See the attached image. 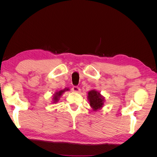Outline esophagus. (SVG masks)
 I'll return each mask as SVG.
<instances>
[{"label": "esophagus", "instance_id": "esophagus-1", "mask_svg": "<svg viewBox=\"0 0 157 157\" xmlns=\"http://www.w3.org/2000/svg\"><path fill=\"white\" fill-rule=\"evenodd\" d=\"M72 90L73 92H80V88L79 87H78V86H73V88H72Z\"/></svg>", "mask_w": 157, "mask_h": 157}]
</instances>
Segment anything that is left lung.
Segmentation results:
<instances>
[{"label": "left lung", "mask_w": 157, "mask_h": 157, "mask_svg": "<svg viewBox=\"0 0 157 157\" xmlns=\"http://www.w3.org/2000/svg\"><path fill=\"white\" fill-rule=\"evenodd\" d=\"M88 99L90 102V105L94 111H98L103 107L104 103V98L100 93L95 90H92L88 92Z\"/></svg>", "instance_id": "obj_1"}]
</instances>
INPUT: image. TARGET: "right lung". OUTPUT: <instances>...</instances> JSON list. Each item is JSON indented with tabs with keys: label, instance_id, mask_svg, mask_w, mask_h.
Listing matches in <instances>:
<instances>
[{
	"label": "right lung",
	"instance_id": "add662e5",
	"mask_svg": "<svg viewBox=\"0 0 157 157\" xmlns=\"http://www.w3.org/2000/svg\"><path fill=\"white\" fill-rule=\"evenodd\" d=\"M67 90H69V89H68V88H67H67H65L64 90H60V91H59V92H56V93L54 94V97H53V101H54V102H53V103L58 102V101L59 100V98L61 97V95H62V94H63L64 92L67 91Z\"/></svg>",
	"mask_w": 157,
	"mask_h": 157
}]
</instances>
